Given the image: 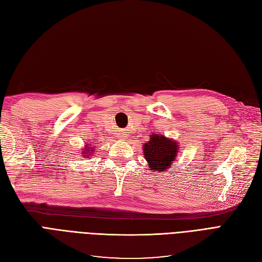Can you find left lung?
Instances as JSON below:
<instances>
[{
	"label": "left lung",
	"mask_w": 262,
	"mask_h": 262,
	"mask_svg": "<svg viewBox=\"0 0 262 262\" xmlns=\"http://www.w3.org/2000/svg\"><path fill=\"white\" fill-rule=\"evenodd\" d=\"M178 143L171 139L152 133L149 141L143 145L144 157L150 170L164 171L175 162L178 153Z\"/></svg>",
	"instance_id": "1"
}]
</instances>
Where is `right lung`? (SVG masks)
<instances>
[{
    "mask_svg": "<svg viewBox=\"0 0 262 262\" xmlns=\"http://www.w3.org/2000/svg\"><path fill=\"white\" fill-rule=\"evenodd\" d=\"M92 152H94V148L90 147L89 144H87V145H85V148L83 150V154H84L83 156L84 157H90L92 155Z\"/></svg>",
    "mask_w": 262,
    "mask_h": 262,
    "instance_id": "right-lung-1",
    "label": "right lung"
}]
</instances>
